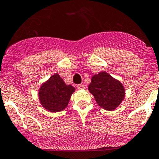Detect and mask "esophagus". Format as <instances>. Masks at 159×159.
I'll return each mask as SVG.
<instances>
[{
    "mask_svg": "<svg viewBox=\"0 0 159 159\" xmlns=\"http://www.w3.org/2000/svg\"><path fill=\"white\" fill-rule=\"evenodd\" d=\"M77 88H78L79 90H82V89H84V84H78Z\"/></svg>",
    "mask_w": 159,
    "mask_h": 159,
    "instance_id": "obj_1",
    "label": "esophagus"
}]
</instances>
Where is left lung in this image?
Returning a JSON list of instances; mask_svg holds the SVG:
<instances>
[{
  "label": "left lung",
  "mask_w": 159,
  "mask_h": 159,
  "mask_svg": "<svg viewBox=\"0 0 159 159\" xmlns=\"http://www.w3.org/2000/svg\"><path fill=\"white\" fill-rule=\"evenodd\" d=\"M89 90L98 105L107 111L115 110L124 100L125 94L122 84L105 71L91 78Z\"/></svg>",
  "instance_id": "1"
}]
</instances>
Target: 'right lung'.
<instances>
[{
  "instance_id": "1",
  "label": "right lung",
  "mask_w": 159,
  "mask_h": 159,
  "mask_svg": "<svg viewBox=\"0 0 159 159\" xmlns=\"http://www.w3.org/2000/svg\"><path fill=\"white\" fill-rule=\"evenodd\" d=\"M75 89L65 83L60 75L54 74L39 89L40 102L41 105L51 112L63 111L68 105L70 96Z\"/></svg>"
}]
</instances>
